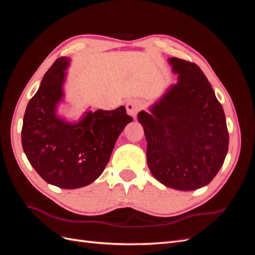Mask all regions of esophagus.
I'll return each mask as SVG.
<instances>
[{"instance_id":"esophagus-1","label":"esophagus","mask_w":255,"mask_h":255,"mask_svg":"<svg viewBox=\"0 0 255 255\" xmlns=\"http://www.w3.org/2000/svg\"><path fill=\"white\" fill-rule=\"evenodd\" d=\"M142 109V102L140 100H137V99H133V100H129V101L127 103V111L128 114L129 116H135L138 114L140 110Z\"/></svg>"}]
</instances>
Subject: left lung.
I'll return each instance as SVG.
<instances>
[{
    "mask_svg": "<svg viewBox=\"0 0 255 255\" xmlns=\"http://www.w3.org/2000/svg\"><path fill=\"white\" fill-rule=\"evenodd\" d=\"M179 74L151 113L140 112L146 163L157 181L177 190L201 188L220 170L229 149L226 116L196 64L169 58Z\"/></svg>",
    "mask_w": 255,
    "mask_h": 255,
    "instance_id": "8db88e82",
    "label": "left lung"
}]
</instances>
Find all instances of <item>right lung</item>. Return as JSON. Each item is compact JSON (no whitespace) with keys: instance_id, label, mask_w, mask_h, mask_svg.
<instances>
[{"instance_id":"add662e5","label":"right lung","mask_w":255,"mask_h":255,"mask_svg":"<svg viewBox=\"0 0 255 255\" xmlns=\"http://www.w3.org/2000/svg\"><path fill=\"white\" fill-rule=\"evenodd\" d=\"M69 58L59 57L45 72L29 100L23 118V151L37 173L65 189L84 187L97 180L109 164L118 136L133 118L125 106L88 112L78 123L58 118Z\"/></svg>"}]
</instances>
